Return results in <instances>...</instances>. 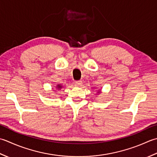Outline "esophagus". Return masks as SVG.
<instances>
[{"instance_id": "1", "label": "esophagus", "mask_w": 157, "mask_h": 157, "mask_svg": "<svg viewBox=\"0 0 157 157\" xmlns=\"http://www.w3.org/2000/svg\"><path fill=\"white\" fill-rule=\"evenodd\" d=\"M82 84V82L81 81H75V85L76 87H79V86H81Z\"/></svg>"}]
</instances>
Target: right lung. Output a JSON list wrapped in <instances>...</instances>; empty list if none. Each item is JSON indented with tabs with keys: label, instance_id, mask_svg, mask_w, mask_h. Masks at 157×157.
Segmentation results:
<instances>
[{
	"label": "right lung",
	"instance_id": "right-lung-1",
	"mask_svg": "<svg viewBox=\"0 0 157 157\" xmlns=\"http://www.w3.org/2000/svg\"><path fill=\"white\" fill-rule=\"evenodd\" d=\"M62 86H61L60 85H57V87H56L57 89H61V88H62Z\"/></svg>",
	"mask_w": 157,
	"mask_h": 157
}]
</instances>
